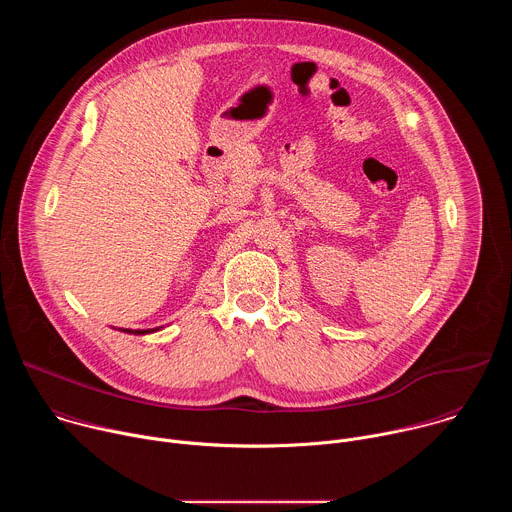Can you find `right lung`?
Masks as SVG:
<instances>
[{
  "label": "right lung",
  "instance_id": "add662e5",
  "mask_svg": "<svg viewBox=\"0 0 512 512\" xmlns=\"http://www.w3.org/2000/svg\"><path fill=\"white\" fill-rule=\"evenodd\" d=\"M156 330H158V328H152V330H127V328H125L123 332H127V334H139V336H141V334H152V332H156Z\"/></svg>",
  "mask_w": 512,
  "mask_h": 512
}]
</instances>
